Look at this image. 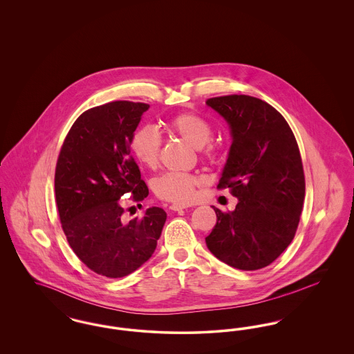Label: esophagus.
Listing matches in <instances>:
<instances>
[{"label": "esophagus", "mask_w": 354, "mask_h": 354, "mask_svg": "<svg viewBox=\"0 0 354 354\" xmlns=\"http://www.w3.org/2000/svg\"><path fill=\"white\" fill-rule=\"evenodd\" d=\"M185 208L187 207H185V204H178V203L169 205V209H172V211H182V209H185Z\"/></svg>", "instance_id": "34e87169"}]
</instances>
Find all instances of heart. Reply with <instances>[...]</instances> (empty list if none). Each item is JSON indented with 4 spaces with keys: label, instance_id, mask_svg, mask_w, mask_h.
<instances>
[{
    "label": "heart",
    "instance_id": "obj_1",
    "mask_svg": "<svg viewBox=\"0 0 354 354\" xmlns=\"http://www.w3.org/2000/svg\"><path fill=\"white\" fill-rule=\"evenodd\" d=\"M169 133L180 136L194 149L199 150L205 159H212L216 155V149L208 142L212 138V129L204 119L183 113L175 115L166 123ZM162 139L159 133L150 126L136 129L130 138V151L135 160L147 169L156 167L159 162ZM201 180L188 174L167 172L153 182V192L158 198L167 202L188 204L196 196V187Z\"/></svg>",
    "mask_w": 354,
    "mask_h": 354
}]
</instances>
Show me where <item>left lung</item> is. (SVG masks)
<instances>
[{
	"label": "left lung",
	"instance_id": "obj_1",
	"mask_svg": "<svg viewBox=\"0 0 354 354\" xmlns=\"http://www.w3.org/2000/svg\"><path fill=\"white\" fill-rule=\"evenodd\" d=\"M228 123L232 143L219 188L239 201L234 211L216 212L205 244L220 261L237 270L270 266L293 240L305 196L303 162L283 115L250 95L205 102Z\"/></svg>",
	"mask_w": 354,
	"mask_h": 354
}]
</instances>
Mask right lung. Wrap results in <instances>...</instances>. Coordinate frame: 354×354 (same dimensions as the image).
Here are the masks:
<instances>
[{
  "label": "right lung",
  "instance_id": "1",
  "mask_svg": "<svg viewBox=\"0 0 354 354\" xmlns=\"http://www.w3.org/2000/svg\"><path fill=\"white\" fill-rule=\"evenodd\" d=\"M146 103L110 102L93 107L70 129L55 169V201L74 253L95 273L118 279L142 267L156 248L167 214L150 207L142 219L122 220L120 198L149 195L130 155V138Z\"/></svg>",
  "mask_w": 354,
  "mask_h": 354
}]
</instances>
